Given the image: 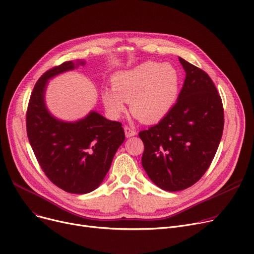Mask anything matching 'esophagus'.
Listing matches in <instances>:
<instances>
[{
	"label": "esophagus",
	"mask_w": 254,
	"mask_h": 254,
	"mask_svg": "<svg viewBox=\"0 0 254 254\" xmlns=\"http://www.w3.org/2000/svg\"><path fill=\"white\" fill-rule=\"evenodd\" d=\"M125 134H126V136L127 138H129V137H132V136L137 135V131L135 129L130 128L129 127H125Z\"/></svg>",
	"instance_id": "1"
}]
</instances>
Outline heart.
Masks as SVG:
<instances>
[{
    "label": "heart",
    "instance_id": "1",
    "mask_svg": "<svg viewBox=\"0 0 254 254\" xmlns=\"http://www.w3.org/2000/svg\"><path fill=\"white\" fill-rule=\"evenodd\" d=\"M180 88V74L169 63L146 62L134 68L117 72L112 77V88L102 90V102L107 113L118 118L129 103L131 114L141 123L161 122L175 105Z\"/></svg>",
    "mask_w": 254,
    "mask_h": 254
}]
</instances>
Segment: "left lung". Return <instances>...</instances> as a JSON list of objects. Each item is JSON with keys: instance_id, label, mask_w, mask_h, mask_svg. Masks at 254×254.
I'll list each match as a JSON object with an SVG mask.
<instances>
[{"instance_id": "left-lung-1", "label": "left lung", "mask_w": 254, "mask_h": 254, "mask_svg": "<svg viewBox=\"0 0 254 254\" xmlns=\"http://www.w3.org/2000/svg\"><path fill=\"white\" fill-rule=\"evenodd\" d=\"M186 73L176 104L157 125L139 132L142 166L151 181L167 191L197 182L220 143L224 116L221 98L209 75L179 58Z\"/></svg>"}]
</instances>
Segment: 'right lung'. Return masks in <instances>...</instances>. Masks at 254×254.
<instances>
[{"label": "right lung", "instance_id": "add662e5", "mask_svg": "<svg viewBox=\"0 0 254 254\" xmlns=\"http://www.w3.org/2000/svg\"><path fill=\"white\" fill-rule=\"evenodd\" d=\"M80 64L85 62H64L46 71L32 91L26 111V132L40 167L58 188L77 194L99 188L126 138L122 124L96 111L78 122L65 123L47 110L44 96L48 79Z\"/></svg>", "mask_w": 254, "mask_h": 254}]
</instances>
